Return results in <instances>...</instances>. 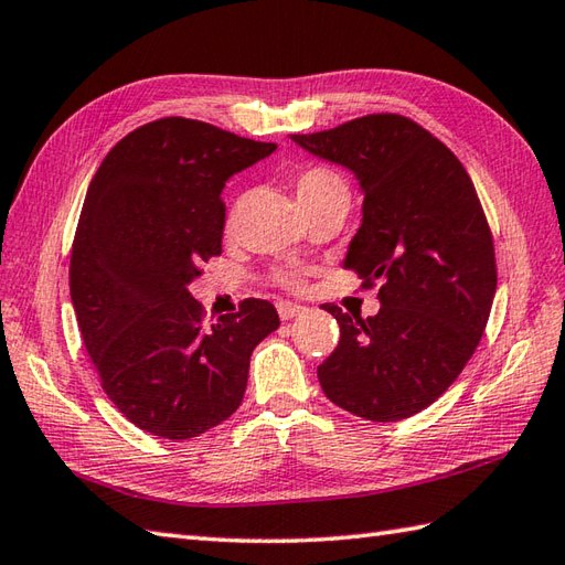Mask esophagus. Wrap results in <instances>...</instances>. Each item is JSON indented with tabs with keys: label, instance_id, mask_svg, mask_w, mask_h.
I'll return each instance as SVG.
<instances>
[{
	"label": "esophagus",
	"instance_id": "obj_1",
	"mask_svg": "<svg viewBox=\"0 0 565 565\" xmlns=\"http://www.w3.org/2000/svg\"><path fill=\"white\" fill-rule=\"evenodd\" d=\"M303 310H306L303 306L291 303V301H279V303H276V313H279L281 320H291V318H296V316H301Z\"/></svg>",
	"mask_w": 565,
	"mask_h": 565
}]
</instances>
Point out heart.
Returning <instances> with one entry per match:
<instances>
[{
    "label": "heart",
    "mask_w": 565,
    "mask_h": 565,
    "mask_svg": "<svg viewBox=\"0 0 565 565\" xmlns=\"http://www.w3.org/2000/svg\"><path fill=\"white\" fill-rule=\"evenodd\" d=\"M294 186H296V196H298V201H301V206H308V203L326 199L328 194H332V191L347 189L342 177L328 170V167H306V170H301L294 177ZM233 223H235V213L227 215V231H231ZM274 281L284 286V289H298V286H301V276L291 274V271H276Z\"/></svg>",
    "instance_id": "obj_1"
}]
</instances>
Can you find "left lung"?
Listing matches in <instances>:
<instances>
[{
    "label": "left lung",
    "instance_id": "8db88e82",
    "mask_svg": "<svg viewBox=\"0 0 565 565\" xmlns=\"http://www.w3.org/2000/svg\"><path fill=\"white\" fill-rule=\"evenodd\" d=\"M308 152L350 167L364 186V223L344 269L379 286L374 318L322 308L340 342L318 366L328 398L374 423L435 403L481 342L498 267L493 233L459 158L401 114H369L294 136Z\"/></svg>",
    "mask_w": 565,
    "mask_h": 565
}]
</instances>
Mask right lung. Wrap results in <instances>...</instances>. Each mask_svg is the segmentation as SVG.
<instances>
[{
	"label": "right lung",
	"instance_id": "right-lung-1",
	"mask_svg": "<svg viewBox=\"0 0 565 565\" xmlns=\"http://www.w3.org/2000/svg\"><path fill=\"white\" fill-rule=\"evenodd\" d=\"M274 150L164 116L118 140L92 177L72 239V306L104 393L154 437L191 439L231 417L252 350L279 328L262 298L206 326L186 289L221 255L225 182Z\"/></svg>",
	"mask_w": 565,
	"mask_h": 565
}]
</instances>
